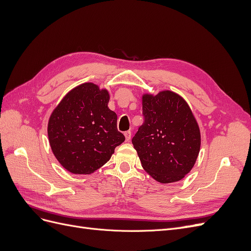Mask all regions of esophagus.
<instances>
[{
  "label": "esophagus",
  "instance_id": "34e87169",
  "mask_svg": "<svg viewBox=\"0 0 251 251\" xmlns=\"http://www.w3.org/2000/svg\"><path fill=\"white\" fill-rule=\"evenodd\" d=\"M131 131H127V132H126L125 133V137H126V141H130V139H131Z\"/></svg>",
  "mask_w": 251,
  "mask_h": 251
}]
</instances>
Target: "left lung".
<instances>
[{
  "label": "left lung",
  "instance_id": "left-lung-1",
  "mask_svg": "<svg viewBox=\"0 0 251 251\" xmlns=\"http://www.w3.org/2000/svg\"><path fill=\"white\" fill-rule=\"evenodd\" d=\"M143 125L132 139L143 170L160 183L180 181L192 171L201 133L183 97L170 90L142 95Z\"/></svg>",
  "mask_w": 251,
  "mask_h": 251
}]
</instances>
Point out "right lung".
Listing matches in <instances>:
<instances>
[{
	"instance_id": "right-lung-1",
	"label": "right lung",
	"mask_w": 251,
	"mask_h": 251,
	"mask_svg": "<svg viewBox=\"0 0 251 251\" xmlns=\"http://www.w3.org/2000/svg\"><path fill=\"white\" fill-rule=\"evenodd\" d=\"M109 100L107 89L85 82L69 91L51 113L49 143L68 172L94 173L125 141V136L117 131L116 113L108 107Z\"/></svg>"
}]
</instances>
